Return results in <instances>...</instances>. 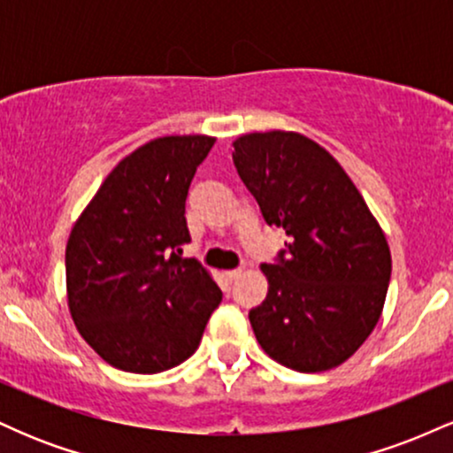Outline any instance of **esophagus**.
Returning a JSON list of instances; mask_svg holds the SVG:
<instances>
[{"label":"esophagus","mask_w":453,"mask_h":453,"mask_svg":"<svg viewBox=\"0 0 453 453\" xmlns=\"http://www.w3.org/2000/svg\"><path fill=\"white\" fill-rule=\"evenodd\" d=\"M241 274H242V270L238 268V270H227V273H223V277H226V280H230V283H234V280L241 279Z\"/></svg>","instance_id":"34e87169"}]
</instances>
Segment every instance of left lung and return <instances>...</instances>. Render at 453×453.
I'll return each instance as SVG.
<instances>
[{
  "label": "left lung",
  "mask_w": 453,
  "mask_h": 453,
  "mask_svg": "<svg viewBox=\"0 0 453 453\" xmlns=\"http://www.w3.org/2000/svg\"><path fill=\"white\" fill-rule=\"evenodd\" d=\"M234 165L268 226L289 241L262 264L268 294L251 309L256 339L298 372L339 366L375 330L392 256L379 221L341 164L298 132H253L232 142Z\"/></svg>",
  "instance_id": "obj_1"
}]
</instances>
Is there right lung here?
<instances>
[{
  "mask_svg": "<svg viewBox=\"0 0 453 453\" xmlns=\"http://www.w3.org/2000/svg\"><path fill=\"white\" fill-rule=\"evenodd\" d=\"M215 138L149 140L114 165L65 247L67 306L81 336L114 368L168 371L194 356L221 289L189 242L185 200Z\"/></svg>",
  "mask_w": 453,
  "mask_h": 453,
  "instance_id": "add662e5",
  "label": "right lung"
}]
</instances>
